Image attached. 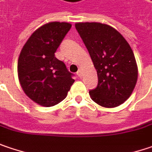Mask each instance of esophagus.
Instances as JSON below:
<instances>
[{
  "label": "esophagus",
  "mask_w": 152,
  "mask_h": 152,
  "mask_svg": "<svg viewBox=\"0 0 152 152\" xmlns=\"http://www.w3.org/2000/svg\"><path fill=\"white\" fill-rule=\"evenodd\" d=\"M77 75H78L80 78H81V77H82V75H83V73H82V70H81L80 68L79 69V71L77 72Z\"/></svg>",
  "instance_id": "34e87169"
}]
</instances>
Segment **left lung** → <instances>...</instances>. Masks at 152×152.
I'll return each instance as SVG.
<instances>
[{
	"label": "left lung",
	"instance_id": "obj_1",
	"mask_svg": "<svg viewBox=\"0 0 152 152\" xmlns=\"http://www.w3.org/2000/svg\"><path fill=\"white\" fill-rule=\"evenodd\" d=\"M75 28L97 72V86L89 91L91 98L105 108L122 104L131 96L138 79V66L129 43L105 24L76 23Z\"/></svg>",
	"mask_w": 152,
	"mask_h": 152
}]
</instances>
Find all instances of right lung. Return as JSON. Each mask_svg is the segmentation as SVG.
<instances>
[{
	"label": "right lung",
	"instance_id": "1",
	"mask_svg": "<svg viewBox=\"0 0 152 152\" xmlns=\"http://www.w3.org/2000/svg\"><path fill=\"white\" fill-rule=\"evenodd\" d=\"M72 25L50 22L36 30L29 37L18 60L20 86L32 101L44 107L64 100L74 80L63 61L55 56Z\"/></svg>",
	"mask_w": 152,
	"mask_h": 152
}]
</instances>
